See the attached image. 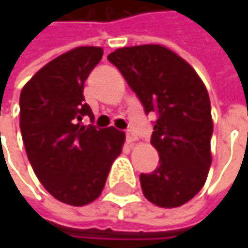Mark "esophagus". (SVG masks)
<instances>
[{"instance_id": "esophagus-1", "label": "esophagus", "mask_w": 248, "mask_h": 248, "mask_svg": "<svg viewBox=\"0 0 248 248\" xmlns=\"http://www.w3.org/2000/svg\"><path fill=\"white\" fill-rule=\"evenodd\" d=\"M136 139H138V136H136V135H135V133H133L132 130H127V132H126V140H127L129 143L135 142Z\"/></svg>"}]
</instances>
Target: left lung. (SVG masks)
<instances>
[{
    "instance_id": "obj_1",
    "label": "left lung",
    "mask_w": 248,
    "mask_h": 248,
    "mask_svg": "<svg viewBox=\"0 0 248 248\" xmlns=\"http://www.w3.org/2000/svg\"><path fill=\"white\" fill-rule=\"evenodd\" d=\"M136 93L145 113H156L151 143L159 165L140 173L148 201L175 208L194 198L211 167L213 119L208 92L197 72L158 44L118 48L108 56Z\"/></svg>"
}]
</instances>
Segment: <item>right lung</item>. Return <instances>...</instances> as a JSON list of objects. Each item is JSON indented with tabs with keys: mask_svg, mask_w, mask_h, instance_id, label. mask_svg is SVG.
Instances as JSON below:
<instances>
[{
	"mask_svg": "<svg viewBox=\"0 0 248 248\" xmlns=\"http://www.w3.org/2000/svg\"><path fill=\"white\" fill-rule=\"evenodd\" d=\"M102 56L100 47H76L40 69L20 94L28 161L56 200L75 207L100 195L124 142V132L113 126L81 124L84 116L94 121L83 87Z\"/></svg>",
	"mask_w": 248,
	"mask_h": 248,
	"instance_id": "obj_1",
	"label": "right lung"
}]
</instances>
